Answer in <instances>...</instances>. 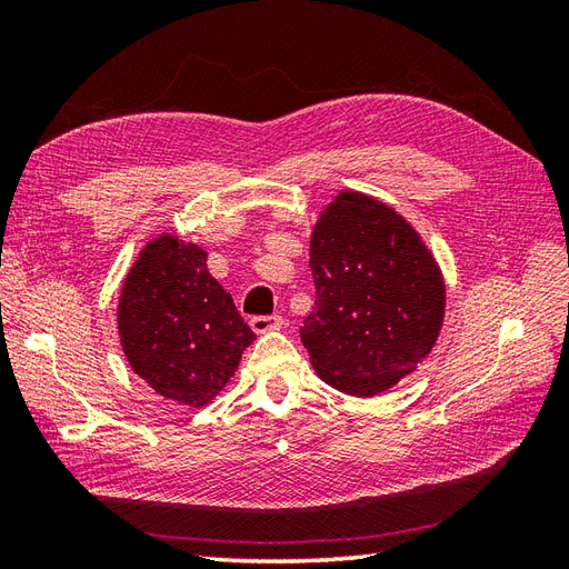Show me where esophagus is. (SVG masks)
<instances>
[{"label":"esophagus","mask_w":569,"mask_h":569,"mask_svg":"<svg viewBox=\"0 0 569 569\" xmlns=\"http://www.w3.org/2000/svg\"><path fill=\"white\" fill-rule=\"evenodd\" d=\"M249 325H251V330L256 335H266V332L280 330V327L284 325V320L280 316H253Z\"/></svg>","instance_id":"esophagus-1"}]
</instances>
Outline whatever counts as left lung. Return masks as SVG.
Here are the masks:
<instances>
[{
  "instance_id": "1",
  "label": "left lung",
  "mask_w": 569,
  "mask_h": 569,
  "mask_svg": "<svg viewBox=\"0 0 569 569\" xmlns=\"http://www.w3.org/2000/svg\"><path fill=\"white\" fill-rule=\"evenodd\" d=\"M316 308L301 339L320 380L377 396L416 370L443 325L446 284L420 232L391 206L343 189L311 234Z\"/></svg>"
}]
</instances>
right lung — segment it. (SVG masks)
<instances>
[{"label":"right lung","instance_id":"add662e5","mask_svg":"<svg viewBox=\"0 0 569 569\" xmlns=\"http://www.w3.org/2000/svg\"><path fill=\"white\" fill-rule=\"evenodd\" d=\"M206 258L199 244L163 232L144 244L118 297V337L134 375L192 408L226 389L256 339Z\"/></svg>","mask_w":569,"mask_h":569}]
</instances>
